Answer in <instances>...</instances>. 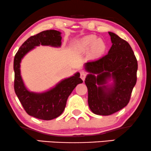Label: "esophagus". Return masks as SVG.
<instances>
[{
    "label": "esophagus",
    "instance_id": "esophagus-1",
    "mask_svg": "<svg viewBox=\"0 0 151 151\" xmlns=\"http://www.w3.org/2000/svg\"><path fill=\"white\" fill-rule=\"evenodd\" d=\"M86 73L85 72H84V71H82V72H81V79L83 80V81H85V78H86Z\"/></svg>",
    "mask_w": 151,
    "mask_h": 151
}]
</instances>
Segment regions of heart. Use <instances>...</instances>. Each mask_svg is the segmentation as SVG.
Here are the masks:
<instances>
[{
	"mask_svg": "<svg viewBox=\"0 0 151 151\" xmlns=\"http://www.w3.org/2000/svg\"><path fill=\"white\" fill-rule=\"evenodd\" d=\"M106 43L101 39H97L96 36L89 35L85 36L76 42L75 48L80 53H86L90 50L92 58H98L103 55L106 50Z\"/></svg>",
	"mask_w": 151,
	"mask_h": 151,
	"instance_id": "heart-1",
	"label": "heart"
}]
</instances>
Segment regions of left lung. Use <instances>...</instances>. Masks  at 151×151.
I'll use <instances>...</instances> for the list:
<instances>
[{
    "label": "left lung",
    "mask_w": 151,
    "mask_h": 151,
    "mask_svg": "<svg viewBox=\"0 0 151 151\" xmlns=\"http://www.w3.org/2000/svg\"><path fill=\"white\" fill-rule=\"evenodd\" d=\"M109 33L112 42L109 53L85 64L90 73L85 81L89 107L100 115H111L125 107L137 83L138 64L131 46L115 33ZM111 79L114 83L108 85Z\"/></svg>",
    "instance_id": "obj_1"
}]
</instances>
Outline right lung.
Wrapping results in <instances>:
<instances>
[{
    "label": "right lung",
    "instance_id": "obj_1",
    "mask_svg": "<svg viewBox=\"0 0 151 151\" xmlns=\"http://www.w3.org/2000/svg\"><path fill=\"white\" fill-rule=\"evenodd\" d=\"M61 40V33L58 31H42L28 38L14 56V92L26 112L34 118L50 120L59 117L64 111L68 96L77 85L83 83L78 72L73 76L61 81L47 92L35 93L26 88L20 73L22 59L29 51L40 45L60 47Z\"/></svg>",
    "mask_w": 151,
    "mask_h": 151
}]
</instances>
